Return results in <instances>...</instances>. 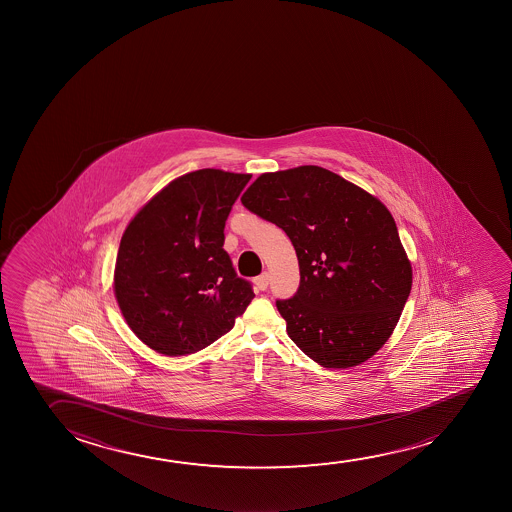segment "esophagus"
<instances>
[{
    "label": "esophagus",
    "mask_w": 512,
    "mask_h": 512,
    "mask_svg": "<svg viewBox=\"0 0 512 512\" xmlns=\"http://www.w3.org/2000/svg\"><path fill=\"white\" fill-rule=\"evenodd\" d=\"M268 282H270V275H268V272H263L259 277L254 279V284H256L259 291H265L266 287H268Z\"/></svg>",
    "instance_id": "34e87169"
}]
</instances>
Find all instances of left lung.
Returning <instances> with one entry per match:
<instances>
[{
  "instance_id": "left-lung-1",
  "label": "left lung",
  "mask_w": 512,
  "mask_h": 512,
  "mask_svg": "<svg viewBox=\"0 0 512 512\" xmlns=\"http://www.w3.org/2000/svg\"><path fill=\"white\" fill-rule=\"evenodd\" d=\"M242 204L293 242L300 287L277 301L289 338L322 368L359 366L394 333L413 270L389 209L317 165L265 172Z\"/></svg>"
}]
</instances>
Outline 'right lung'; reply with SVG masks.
<instances>
[{"label":"right lung","mask_w":512,"mask_h":512,"mask_svg":"<svg viewBox=\"0 0 512 512\" xmlns=\"http://www.w3.org/2000/svg\"><path fill=\"white\" fill-rule=\"evenodd\" d=\"M251 174L200 169L130 219L113 291L123 319L158 354H195L228 333L254 298L223 249L225 221Z\"/></svg>","instance_id":"1"}]
</instances>
